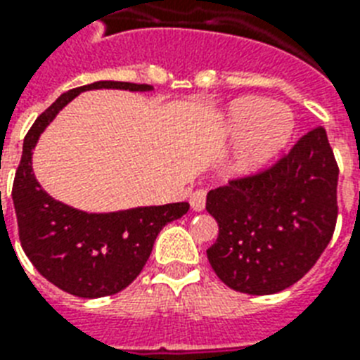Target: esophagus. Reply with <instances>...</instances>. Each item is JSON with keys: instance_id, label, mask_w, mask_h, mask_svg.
<instances>
[{"instance_id": "34e87169", "label": "esophagus", "mask_w": 360, "mask_h": 360, "mask_svg": "<svg viewBox=\"0 0 360 360\" xmlns=\"http://www.w3.org/2000/svg\"><path fill=\"white\" fill-rule=\"evenodd\" d=\"M205 201H207V192L205 190H195L194 194L190 195V207L194 210H203L205 209Z\"/></svg>"}]
</instances>
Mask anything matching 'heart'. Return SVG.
<instances>
[{"mask_svg":"<svg viewBox=\"0 0 360 360\" xmlns=\"http://www.w3.org/2000/svg\"><path fill=\"white\" fill-rule=\"evenodd\" d=\"M296 127L292 110L283 103H266L259 96H244L227 107L226 131L244 134L231 170L253 175L264 170L290 142Z\"/></svg>","mask_w":360,"mask_h":360,"instance_id":"heart-1","label":"heart"}]
</instances>
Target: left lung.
Instances as JSON below:
<instances>
[{
	"mask_svg": "<svg viewBox=\"0 0 360 360\" xmlns=\"http://www.w3.org/2000/svg\"><path fill=\"white\" fill-rule=\"evenodd\" d=\"M338 166L323 127L276 165L210 190L218 238L207 250L216 276L236 292L276 294L316 264L337 226Z\"/></svg>",
	"mask_w": 360,
	"mask_h": 360,
	"instance_id": "left-lung-1",
	"label": "left lung"
}]
</instances>
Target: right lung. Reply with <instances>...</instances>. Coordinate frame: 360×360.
Returning <instances> with one entry per match:
<instances>
[{
    "instance_id": "obj_1",
    "label": "right lung",
    "mask_w": 360,
    "mask_h": 360,
    "mask_svg": "<svg viewBox=\"0 0 360 360\" xmlns=\"http://www.w3.org/2000/svg\"><path fill=\"white\" fill-rule=\"evenodd\" d=\"M98 89L150 92L153 86L98 81L58 96L25 134L13 185L18 235L25 255L40 276L77 297L112 296L129 286L150 259L160 229L190 209L183 201L116 212H84L53 200L40 186L33 174V150L40 134L75 96Z\"/></svg>"
}]
</instances>
